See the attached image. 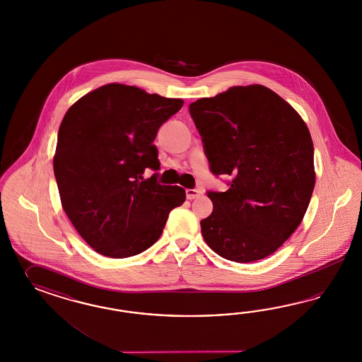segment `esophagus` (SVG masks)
I'll use <instances>...</instances> for the list:
<instances>
[{
	"label": "esophagus",
	"instance_id": "34e87169",
	"mask_svg": "<svg viewBox=\"0 0 362 362\" xmlns=\"http://www.w3.org/2000/svg\"><path fill=\"white\" fill-rule=\"evenodd\" d=\"M186 197L187 199H189V200H192V199H197V197H200V191H197V189H186Z\"/></svg>",
	"mask_w": 362,
	"mask_h": 362
}]
</instances>
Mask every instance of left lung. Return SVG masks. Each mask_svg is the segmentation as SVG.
I'll list each match as a JSON object with an SVG mask.
<instances>
[{"mask_svg":"<svg viewBox=\"0 0 362 362\" xmlns=\"http://www.w3.org/2000/svg\"><path fill=\"white\" fill-rule=\"evenodd\" d=\"M189 114L211 171L233 176L226 192L207 194L214 211L200 221L204 240L236 263L276 252L300 226L316 183L305 122L262 85L197 99Z\"/></svg>","mask_w":362,"mask_h":362,"instance_id":"8db88e82","label":"left lung"}]
</instances>
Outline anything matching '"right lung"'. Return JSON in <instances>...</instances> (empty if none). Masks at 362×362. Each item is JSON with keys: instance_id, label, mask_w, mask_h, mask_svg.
I'll return each instance as SVG.
<instances>
[{"instance_id": "add662e5", "label": "right lung", "mask_w": 362, "mask_h": 362, "mask_svg": "<svg viewBox=\"0 0 362 362\" xmlns=\"http://www.w3.org/2000/svg\"><path fill=\"white\" fill-rule=\"evenodd\" d=\"M183 99L109 83L67 110L53 158L62 209L81 238L103 256L146 251L163 232L185 188L162 186L144 168H159L156 132Z\"/></svg>"}]
</instances>
